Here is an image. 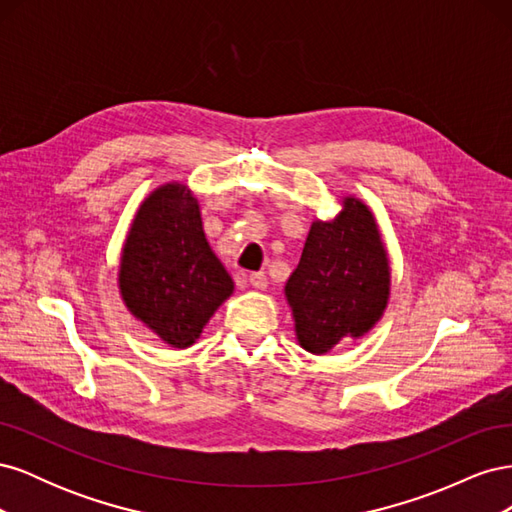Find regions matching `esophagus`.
Returning a JSON list of instances; mask_svg holds the SVG:
<instances>
[{
	"mask_svg": "<svg viewBox=\"0 0 512 512\" xmlns=\"http://www.w3.org/2000/svg\"><path fill=\"white\" fill-rule=\"evenodd\" d=\"M250 284H252L254 288H258V290H265L267 284H269V280H267L265 273L258 271V273H252V275H250Z\"/></svg>",
	"mask_w": 512,
	"mask_h": 512,
	"instance_id": "34e87169",
	"label": "esophagus"
}]
</instances>
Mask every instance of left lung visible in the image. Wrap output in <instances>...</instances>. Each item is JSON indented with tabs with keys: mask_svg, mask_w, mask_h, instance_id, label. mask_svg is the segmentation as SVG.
<instances>
[{
	"mask_svg": "<svg viewBox=\"0 0 512 512\" xmlns=\"http://www.w3.org/2000/svg\"><path fill=\"white\" fill-rule=\"evenodd\" d=\"M391 271L374 213L356 198L331 222L309 228L297 269L286 282L299 344L329 352L344 337H361L389 301Z\"/></svg>",
	"mask_w": 512,
	"mask_h": 512,
	"instance_id": "8db88e82",
	"label": "left lung"
}]
</instances>
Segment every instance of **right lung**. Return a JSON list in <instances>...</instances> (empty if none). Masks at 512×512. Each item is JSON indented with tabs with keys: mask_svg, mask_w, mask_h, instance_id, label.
I'll return each mask as SVG.
<instances>
[{
	"mask_svg": "<svg viewBox=\"0 0 512 512\" xmlns=\"http://www.w3.org/2000/svg\"><path fill=\"white\" fill-rule=\"evenodd\" d=\"M232 288L190 190L166 183L149 194L121 252L119 290L130 312L166 344L188 348Z\"/></svg>",
	"mask_w": 512,
	"mask_h": 512,
	"instance_id": "add662e5",
	"label": "right lung"
}]
</instances>
